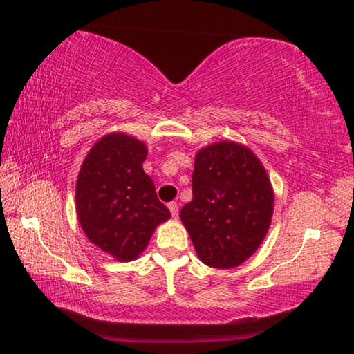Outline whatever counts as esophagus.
Segmentation results:
<instances>
[{
    "label": "esophagus",
    "mask_w": 354,
    "mask_h": 354,
    "mask_svg": "<svg viewBox=\"0 0 354 354\" xmlns=\"http://www.w3.org/2000/svg\"><path fill=\"white\" fill-rule=\"evenodd\" d=\"M169 211H171V214H172L174 217L178 216V205H177L176 201L169 203Z\"/></svg>",
    "instance_id": "34e87169"
}]
</instances>
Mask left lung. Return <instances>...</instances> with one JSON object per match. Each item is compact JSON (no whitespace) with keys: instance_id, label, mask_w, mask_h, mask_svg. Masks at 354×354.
Instances as JSON below:
<instances>
[{"instance_id":"1","label":"left lung","mask_w":354,"mask_h":354,"mask_svg":"<svg viewBox=\"0 0 354 354\" xmlns=\"http://www.w3.org/2000/svg\"><path fill=\"white\" fill-rule=\"evenodd\" d=\"M192 190L180 221L198 258L216 269L243 264L263 243L274 214L263 162L241 143H211L195 154Z\"/></svg>"}]
</instances>
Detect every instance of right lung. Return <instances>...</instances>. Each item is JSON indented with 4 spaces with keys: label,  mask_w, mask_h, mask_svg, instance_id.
Segmentation results:
<instances>
[{
    "label": "right lung",
    "mask_w": 354,
    "mask_h": 354,
    "mask_svg": "<svg viewBox=\"0 0 354 354\" xmlns=\"http://www.w3.org/2000/svg\"><path fill=\"white\" fill-rule=\"evenodd\" d=\"M142 140L111 132L90 148L75 183V209L86 239L115 261H133L171 217L143 171Z\"/></svg>",
    "instance_id": "right-lung-1"
}]
</instances>
